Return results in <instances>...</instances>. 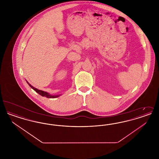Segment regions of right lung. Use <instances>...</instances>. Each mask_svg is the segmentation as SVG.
<instances>
[{"mask_svg":"<svg viewBox=\"0 0 159 159\" xmlns=\"http://www.w3.org/2000/svg\"><path fill=\"white\" fill-rule=\"evenodd\" d=\"M26 82H27V83H28V84L30 86V87H31L34 91H36L37 93H38L39 95H40L42 96V97H45L48 98H55L59 97L61 95V94H60V95H51L50 93H48V92H46L38 89L37 88H36L33 87L32 85H31L27 81H26Z\"/></svg>","mask_w":159,"mask_h":159,"instance_id":"right-lung-1","label":"right lung"}]
</instances>
